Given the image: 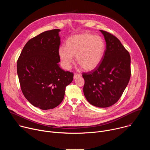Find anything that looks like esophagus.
I'll return each instance as SVG.
<instances>
[{"mask_svg": "<svg viewBox=\"0 0 150 150\" xmlns=\"http://www.w3.org/2000/svg\"><path fill=\"white\" fill-rule=\"evenodd\" d=\"M80 76H81V74H75L74 75V78L76 79V78H77L78 77H80Z\"/></svg>", "mask_w": 150, "mask_h": 150, "instance_id": "34e87169", "label": "esophagus"}]
</instances>
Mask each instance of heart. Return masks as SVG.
Listing matches in <instances>:
<instances>
[{"mask_svg": "<svg viewBox=\"0 0 150 150\" xmlns=\"http://www.w3.org/2000/svg\"><path fill=\"white\" fill-rule=\"evenodd\" d=\"M105 49V42L100 36L85 33L69 37L65 47H59V55L67 69L70 68L74 56H76L78 63L83 69L91 71L100 63Z\"/></svg>", "mask_w": 150, "mask_h": 150, "instance_id": "heart-1", "label": "heart"}]
</instances>
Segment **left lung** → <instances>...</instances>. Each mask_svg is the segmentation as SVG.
<instances>
[{
  "instance_id": "8db88e82",
  "label": "left lung",
  "mask_w": 150,
  "mask_h": 150,
  "mask_svg": "<svg viewBox=\"0 0 150 150\" xmlns=\"http://www.w3.org/2000/svg\"><path fill=\"white\" fill-rule=\"evenodd\" d=\"M106 48L100 63L88 72H83L84 96L92 105L108 108L122 96L129 81L131 56L119 40L112 34L100 30Z\"/></svg>"
}]
</instances>
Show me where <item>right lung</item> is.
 Segmentation results:
<instances>
[{
  "mask_svg": "<svg viewBox=\"0 0 150 150\" xmlns=\"http://www.w3.org/2000/svg\"><path fill=\"white\" fill-rule=\"evenodd\" d=\"M59 29L42 33L30 39L17 60V74L24 97L42 110L59 105L74 74L62 69L59 49Z\"/></svg>",
  "mask_w": 150,
  "mask_h": 150,
  "instance_id": "1",
  "label": "right lung"
}]
</instances>
